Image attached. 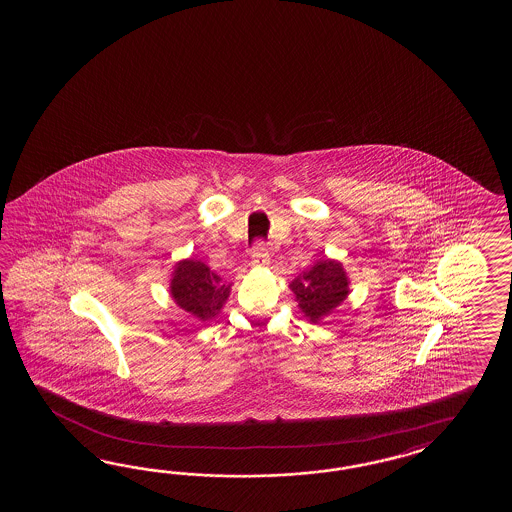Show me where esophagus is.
<instances>
[{"label": "esophagus", "mask_w": 512, "mask_h": 512, "mask_svg": "<svg viewBox=\"0 0 512 512\" xmlns=\"http://www.w3.org/2000/svg\"><path fill=\"white\" fill-rule=\"evenodd\" d=\"M252 265L256 267H265L269 263V251H267V245L265 241L258 240L252 247Z\"/></svg>", "instance_id": "34e87169"}]
</instances>
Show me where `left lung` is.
Here are the masks:
<instances>
[{"mask_svg": "<svg viewBox=\"0 0 512 512\" xmlns=\"http://www.w3.org/2000/svg\"><path fill=\"white\" fill-rule=\"evenodd\" d=\"M291 289L305 318L318 322L348 296V278L338 261H318L311 271L298 276Z\"/></svg>", "mask_w": 512, "mask_h": 512, "instance_id": "8db88e82", "label": "left lung"}]
</instances>
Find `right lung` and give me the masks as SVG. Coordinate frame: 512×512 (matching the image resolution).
<instances>
[{
    "label": "right lung",
    "instance_id": "add662e5",
    "mask_svg": "<svg viewBox=\"0 0 512 512\" xmlns=\"http://www.w3.org/2000/svg\"><path fill=\"white\" fill-rule=\"evenodd\" d=\"M170 293L179 307L201 320H210L229 298L230 285L221 283L205 263L185 260L175 267Z\"/></svg>",
    "mask_w": 512,
    "mask_h": 512
}]
</instances>
